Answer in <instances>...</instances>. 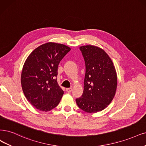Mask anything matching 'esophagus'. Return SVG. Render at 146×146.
Here are the masks:
<instances>
[{
  "label": "esophagus",
  "mask_w": 146,
  "mask_h": 146,
  "mask_svg": "<svg viewBox=\"0 0 146 146\" xmlns=\"http://www.w3.org/2000/svg\"><path fill=\"white\" fill-rule=\"evenodd\" d=\"M72 91V88H66V91L67 93H70L71 91Z\"/></svg>",
  "instance_id": "esophagus-1"
}]
</instances>
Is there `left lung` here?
Listing matches in <instances>:
<instances>
[{"label":"left lung","instance_id":"obj_1","mask_svg":"<svg viewBox=\"0 0 146 146\" xmlns=\"http://www.w3.org/2000/svg\"><path fill=\"white\" fill-rule=\"evenodd\" d=\"M86 71L84 92L76 99L79 108L88 113L104 110L114 99L117 90V73L111 59L102 48L93 45L79 47Z\"/></svg>","mask_w":146,"mask_h":146}]
</instances>
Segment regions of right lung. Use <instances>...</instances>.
I'll list each match as a JSON object with an SVG mask.
<instances>
[{
    "label": "right lung",
    "instance_id": "add662e5",
    "mask_svg": "<svg viewBox=\"0 0 146 146\" xmlns=\"http://www.w3.org/2000/svg\"><path fill=\"white\" fill-rule=\"evenodd\" d=\"M70 50L64 44L48 42L36 47L26 59L21 74V87L35 108L47 112L60 102L64 91L56 79L58 67Z\"/></svg>",
    "mask_w": 146,
    "mask_h": 146
}]
</instances>
